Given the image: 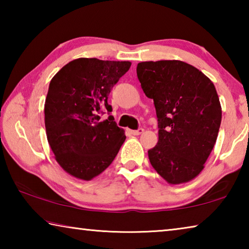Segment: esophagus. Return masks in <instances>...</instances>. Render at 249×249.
I'll use <instances>...</instances> for the list:
<instances>
[{"label":"esophagus","instance_id":"obj_1","mask_svg":"<svg viewBox=\"0 0 249 249\" xmlns=\"http://www.w3.org/2000/svg\"><path fill=\"white\" fill-rule=\"evenodd\" d=\"M142 133H144V129H142V128H138L136 130H130V134L135 135V136H137V135H141Z\"/></svg>","mask_w":249,"mask_h":249}]
</instances>
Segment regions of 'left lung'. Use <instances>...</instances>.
Returning <instances> with one entry per match:
<instances>
[{"mask_svg": "<svg viewBox=\"0 0 249 249\" xmlns=\"http://www.w3.org/2000/svg\"><path fill=\"white\" fill-rule=\"evenodd\" d=\"M136 71L158 119V142L148 150L151 166L168 183L189 182L203 170L217 138L222 107L215 87L180 60L140 62Z\"/></svg>", "mask_w": 249, "mask_h": 249, "instance_id": "left-lung-1", "label": "left lung"}]
</instances>
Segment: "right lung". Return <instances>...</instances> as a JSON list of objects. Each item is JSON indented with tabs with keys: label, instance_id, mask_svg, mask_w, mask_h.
I'll use <instances>...</instances> for the list:
<instances>
[{
	"label": "right lung",
	"instance_id": "obj_1",
	"mask_svg": "<svg viewBox=\"0 0 249 249\" xmlns=\"http://www.w3.org/2000/svg\"><path fill=\"white\" fill-rule=\"evenodd\" d=\"M129 61L79 58L53 75L45 101L47 140L57 162L67 174L89 181L107 169L125 142L107 98L130 68Z\"/></svg>",
	"mask_w": 249,
	"mask_h": 249
}]
</instances>
